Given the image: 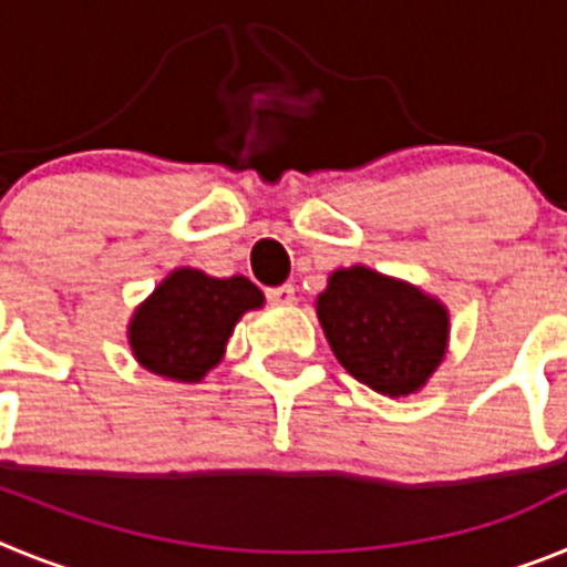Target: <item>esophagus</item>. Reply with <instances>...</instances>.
<instances>
[{
    "label": "esophagus",
    "instance_id": "34e87169",
    "mask_svg": "<svg viewBox=\"0 0 567 567\" xmlns=\"http://www.w3.org/2000/svg\"><path fill=\"white\" fill-rule=\"evenodd\" d=\"M267 298L272 300V303H292L295 287H292V284H284V287H272V289H267Z\"/></svg>",
    "mask_w": 567,
    "mask_h": 567
}]
</instances>
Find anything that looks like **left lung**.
<instances>
[{"instance_id":"8db88e82","label":"left lung","mask_w":567,"mask_h":567,"mask_svg":"<svg viewBox=\"0 0 567 567\" xmlns=\"http://www.w3.org/2000/svg\"><path fill=\"white\" fill-rule=\"evenodd\" d=\"M318 318L346 372L389 398L417 392L449 340V315L437 300L365 267L329 278Z\"/></svg>"}]
</instances>
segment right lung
Returning a JSON list of instances; mask_svg holds the SVG:
<instances>
[{
  "mask_svg": "<svg viewBox=\"0 0 567 567\" xmlns=\"http://www.w3.org/2000/svg\"><path fill=\"white\" fill-rule=\"evenodd\" d=\"M260 303V289L240 275L209 278L198 269H175L135 309L130 346L153 374L198 383L221 360L240 315Z\"/></svg>",
  "mask_w": 567,
  "mask_h": 567,
  "instance_id": "obj_1",
  "label": "right lung"
}]
</instances>
